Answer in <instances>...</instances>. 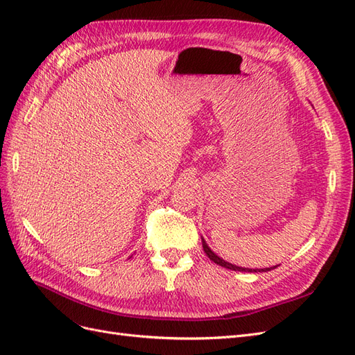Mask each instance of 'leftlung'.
Listing matches in <instances>:
<instances>
[{
  "mask_svg": "<svg viewBox=\"0 0 355 355\" xmlns=\"http://www.w3.org/2000/svg\"><path fill=\"white\" fill-rule=\"evenodd\" d=\"M202 249H204V253H206L214 263H218V265H220V266H223V268H228V270H232V271H249V272L254 271V272H263V271H271V270H272V268H265V270H249V268H241V266H237V265H232V263H230V262H225L223 259H220V257H219L216 253H213V252L210 250V247L207 245V243L204 241V240H202ZM274 268H277V266H274Z\"/></svg>",
  "mask_w": 355,
  "mask_h": 355,
  "instance_id": "1",
  "label": "left lung"
}]
</instances>
